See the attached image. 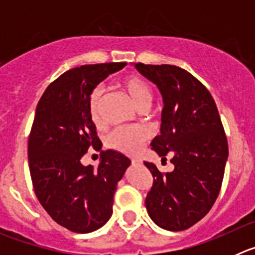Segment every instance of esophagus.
<instances>
[{"mask_svg":"<svg viewBox=\"0 0 255 255\" xmlns=\"http://www.w3.org/2000/svg\"><path fill=\"white\" fill-rule=\"evenodd\" d=\"M131 164H132V166H140L141 161H140V159H132Z\"/></svg>","mask_w":255,"mask_h":255,"instance_id":"obj_1","label":"esophagus"}]
</instances>
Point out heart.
Wrapping results in <instances>:
<instances>
[{"mask_svg": "<svg viewBox=\"0 0 255 255\" xmlns=\"http://www.w3.org/2000/svg\"><path fill=\"white\" fill-rule=\"evenodd\" d=\"M121 87L131 97L132 102L139 110H148L152 105L153 91L147 82L139 76H128L121 82ZM103 97L101 85L92 91L89 97V114L94 121L100 120V108ZM148 132L139 126H126L115 129L107 136V145L125 154H136L147 141Z\"/></svg>", "mask_w": 255, "mask_h": 255, "instance_id": "heart-1", "label": "heart"}]
</instances>
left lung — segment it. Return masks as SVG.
Instances as JSON below:
<instances>
[{"label":"left lung","instance_id":"left-lung-1","mask_svg":"<svg viewBox=\"0 0 255 255\" xmlns=\"http://www.w3.org/2000/svg\"><path fill=\"white\" fill-rule=\"evenodd\" d=\"M157 85L163 100L161 130L150 147L162 159L172 155V172L161 173L144 162L153 176L145 198L148 215L170 231L191 227L209 212L220 193L229 145L215 100L202 83L173 65L135 64Z\"/></svg>","mask_w":255,"mask_h":255}]
</instances>
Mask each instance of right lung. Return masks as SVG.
Returning <instances> with one entry per match:
<instances>
[{"mask_svg": "<svg viewBox=\"0 0 255 255\" xmlns=\"http://www.w3.org/2000/svg\"><path fill=\"white\" fill-rule=\"evenodd\" d=\"M125 62L83 65L48 85L35 110L28 143L29 170L39 203L58 225L78 234L101 229L112 216L114 194L131 161L102 150L97 170L82 157L101 148L89 114L97 85Z\"/></svg>", "mask_w": 255, "mask_h": 255, "instance_id": "right-lung-1", "label": "right lung"}]
</instances>
